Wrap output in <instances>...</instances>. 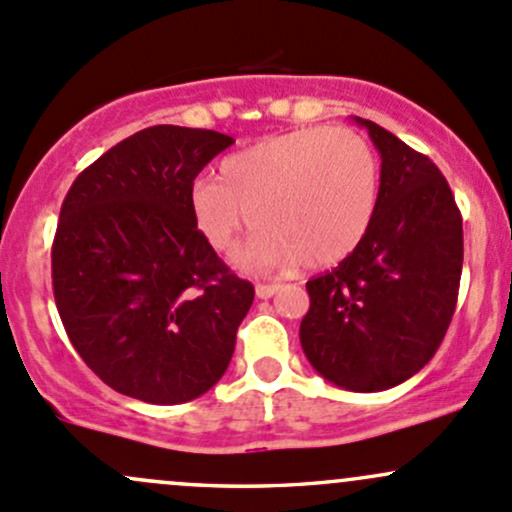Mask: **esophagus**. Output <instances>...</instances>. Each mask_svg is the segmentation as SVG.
<instances>
[{"mask_svg":"<svg viewBox=\"0 0 512 512\" xmlns=\"http://www.w3.org/2000/svg\"><path fill=\"white\" fill-rule=\"evenodd\" d=\"M277 292H279V284H274V282L272 284H257V287H255V294L260 299H270Z\"/></svg>","mask_w":512,"mask_h":512,"instance_id":"1","label":"esophagus"}]
</instances>
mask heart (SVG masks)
I'll return each mask as SVG.
<instances>
[{"instance_id":"1","label":"heart","mask_w":512,"mask_h":512,"mask_svg":"<svg viewBox=\"0 0 512 512\" xmlns=\"http://www.w3.org/2000/svg\"><path fill=\"white\" fill-rule=\"evenodd\" d=\"M378 186L368 139L346 127H301L225 157L218 179L193 181L188 208L215 252L230 250L252 218L260 230L240 250L242 267H328L365 238Z\"/></svg>"}]
</instances>
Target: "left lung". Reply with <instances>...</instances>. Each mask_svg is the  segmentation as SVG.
Here are the masks:
<instances>
[{
    "label": "left lung",
    "mask_w": 512,
    "mask_h": 512,
    "mask_svg": "<svg viewBox=\"0 0 512 512\" xmlns=\"http://www.w3.org/2000/svg\"><path fill=\"white\" fill-rule=\"evenodd\" d=\"M380 159L378 206L351 255L306 282L304 355L328 383L380 392L405 383L437 353L464 265L454 193L432 159L370 120Z\"/></svg>",
    "instance_id": "left-lung-1"
}]
</instances>
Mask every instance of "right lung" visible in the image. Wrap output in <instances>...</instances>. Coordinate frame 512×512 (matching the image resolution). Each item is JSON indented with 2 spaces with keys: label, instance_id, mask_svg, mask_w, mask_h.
Returning a JSON list of instances; mask_svg holds the SVG:
<instances>
[{
  "label": "right lung",
  "instance_id": "obj_1",
  "mask_svg": "<svg viewBox=\"0 0 512 512\" xmlns=\"http://www.w3.org/2000/svg\"><path fill=\"white\" fill-rule=\"evenodd\" d=\"M235 139L147 127L73 181L51 250L68 338L112 390L152 405L196 400L223 378L255 287L201 238L193 179Z\"/></svg>",
  "mask_w": 512,
  "mask_h": 512
}]
</instances>
